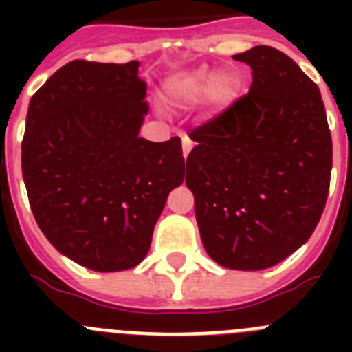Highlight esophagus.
Listing matches in <instances>:
<instances>
[{"mask_svg":"<svg viewBox=\"0 0 352 352\" xmlns=\"http://www.w3.org/2000/svg\"><path fill=\"white\" fill-rule=\"evenodd\" d=\"M194 148V144H192V141L188 138H183V157H188V153H190V149Z\"/></svg>","mask_w":352,"mask_h":352,"instance_id":"1","label":"esophagus"}]
</instances>
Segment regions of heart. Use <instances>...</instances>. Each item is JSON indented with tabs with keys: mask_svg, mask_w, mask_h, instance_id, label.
I'll return each instance as SVG.
<instances>
[{
	"mask_svg": "<svg viewBox=\"0 0 352 352\" xmlns=\"http://www.w3.org/2000/svg\"><path fill=\"white\" fill-rule=\"evenodd\" d=\"M236 93V84L229 74H217L206 67L179 72L166 82V95L170 104L178 107H190L210 95L214 107L231 104Z\"/></svg>",
	"mask_w": 352,
	"mask_h": 352,
	"instance_id": "obj_1",
	"label": "heart"
}]
</instances>
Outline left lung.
Instances as JSON below:
<instances>
[{"label":"left lung","mask_w":352,"mask_h":352,"mask_svg":"<svg viewBox=\"0 0 352 352\" xmlns=\"http://www.w3.org/2000/svg\"><path fill=\"white\" fill-rule=\"evenodd\" d=\"M247 95L190 135L186 186L204 250L229 270L272 268L312 236L331 174V133L317 84L268 45L232 56Z\"/></svg>","instance_id":"8db88e82"}]
</instances>
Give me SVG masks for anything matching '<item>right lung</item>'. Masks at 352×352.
<instances>
[{
	"instance_id": "right-lung-1",
	"label": "right lung",
	"mask_w": 352,
	"mask_h": 352,
	"mask_svg": "<svg viewBox=\"0 0 352 352\" xmlns=\"http://www.w3.org/2000/svg\"><path fill=\"white\" fill-rule=\"evenodd\" d=\"M139 61H70L31 96L23 178L56 250L93 272L146 257L167 195L185 179L179 138H139L148 116Z\"/></svg>"
}]
</instances>
